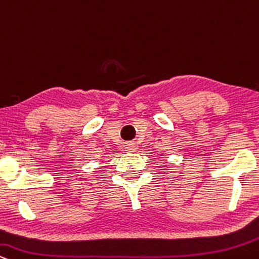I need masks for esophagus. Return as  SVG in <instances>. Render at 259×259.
Listing matches in <instances>:
<instances>
[{"label":"esophagus","mask_w":259,"mask_h":259,"mask_svg":"<svg viewBox=\"0 0 259 259\" xmlns=\"http://www.w3.org/2000/svg\"><path fill=\"white\" fill-rule=\"evenodd\" d=\"M126 150L128 153H133V151H136V145L132 144V143H128V144H126Z\"/></svg>","instance_id":"1"}]
</instances>
